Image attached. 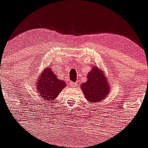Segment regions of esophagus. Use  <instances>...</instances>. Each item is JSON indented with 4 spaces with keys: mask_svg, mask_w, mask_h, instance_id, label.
<instances>
[{
    "mask_svg": "<svg viewBox=\"0 0 148 148\" xmlns=\"http://www.w3.org/2000/svg\"><path fill=\"white\" fill-rule=\"evenodd\" d=\"M69 85L71 87H77L78 86V83L77 82H70Z\"/></svg>",
    "mask_w": 148,
    "mask_h": 148,
    "instance_id": "esophagus-1",
    "label": "esophagus"
}]
</instances>
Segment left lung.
I'll list each match as a JSON object with an SVG mask.
<instances>
[{
	"label": "left lung",
	"mask_w": 148,
	"mask_h": 148,
	"mask_svg": "<svg viewBox=\"0 0 148 148\" xmlns=\"http://www.w3.org/2000/svg\"><path fill=\"white\" fill-rule=\"evenodd\" d=\"M85 97L88 101H101L109 94L110 88L108 80L103 71L94 66L88 74V81L81 85Z\"/></svg>",
	"instance_id": "1"
}]
</instances>
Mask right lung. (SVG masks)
<instances>
[{"mask_svg":"<svg viewBox=\"0 0 148 148\" xmlns=\"http://www.w3.org/2000/svg\"><path fill=\"white\" fill-rule=\"evenodd\" d=\"M35 86L40 96H42V99L51 101L57 97L64 88L65 82L57 79L51 68L48 67L41 73Z\"/></svg>","mask_w":148,"mask_h":148,"instance_id":"obj_1","label":"right lung"}]
</instances>
